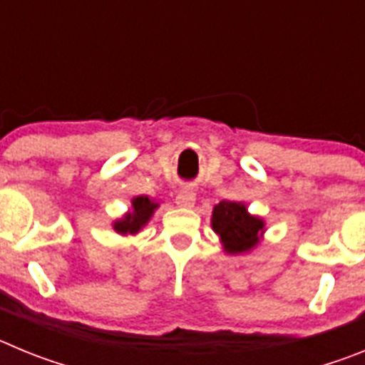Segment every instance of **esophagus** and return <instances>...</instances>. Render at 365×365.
Here are the masks:
<instances>
[{"mask_svg":"<svg viewBox=\"0 0 365 365\" xmlns=\"http://www.w3.org/2000/svg\"><path fill=\"white\" fill-rule=\"evenodd\" d=\"M175 202L179 206H182V208H192V206L195 205V193H193L192 188L185 186V188H182L179 193H177Z\"/></svg>","mask_w":365,"mask_h":365,"instance_id":"1","label":"esophagus"}]
</instances>
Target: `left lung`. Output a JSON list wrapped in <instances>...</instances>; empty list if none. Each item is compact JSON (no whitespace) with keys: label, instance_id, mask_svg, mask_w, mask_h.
<instances>
[{"label":"left lung","instance_id":"1","mask_svg":"<svg viewBox=\"0 0 365 365\" xmlns=\"http://www.w3.org/2000/svg\"><path fill=\"white\" fill-rule=\"evenodd\" d=\"M212 227L221 235L227 252H247L259 240L263 221L248 214L245 205L221 201L212 214Z\"/></svg>","mask_w":365,"mask_h":365}]
</instances>
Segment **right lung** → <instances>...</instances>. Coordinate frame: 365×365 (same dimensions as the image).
I'll use <instances>...</instances> for the list:
<instances>
[{
    "instance_id": "1",
    "label": "right lung",
    "mask_w": 365,
    "mask_h": 365,
    "mask_svg": "<svg viewBox=\"0 0 365 365\" xmlns=\"http://www.w3.org/2000/svg\"><path fill=\"white\" fill-rule=\"evenodd\" d=\"M155 208H157V205L150 201V197H146V195L135 197L133 212L125 215L124 219H120V221L115 222V230L120 232V234H137L146 225L148 219L151 217Z\"/></svg>"
}]
</instances>
